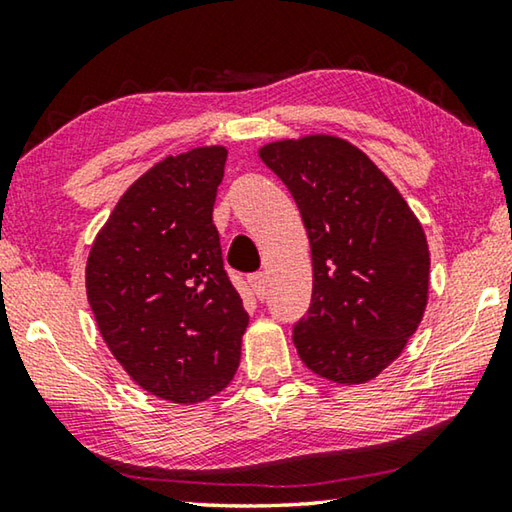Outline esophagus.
Listing matches in <instances>:
<instances>
[{
	"mask_svg": "<svg viewBox=\"0 0 512 512\" xmlns=\"http://www.w3.org/2000/svg\"><path fill=\"white\" fill-rule=\"evenodd\" d=\"M248 282H250V287H253V291L257 293V298H259V300H264V298H266V293H268L266 275H264L262 271H257V273H253V275L248 277Z\"/></svg>",
	"mask_w": 512,
	"mask_h": 512,
	"instance_id": "1",
	"label": "esophagus"
}]
</instances>
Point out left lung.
I'll list each match as a JSON object with an SVG mask.
<instances>
[{
    "instance_id": "8db88e82",
    "label": "left lung",
    "mask_w": 512,
    "mask_h": 512,
    "mask_svg": "<svg viewBox=\"0 0 512 512\" xmlns=\"http://www.w3.org/2000/svg\"><path fill=\"white\" fill-rule=\"evenodd\" d=\"M259 158L305 221L314 284L293 323L302 363L363 384L400 357L429 291V248L411 207L366 153L329 135L266 144Z\"/></svg>"
}]
</instances>
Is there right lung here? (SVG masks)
I'll return each instance as SVG.
<instances>
[{"mask_svg": "<svg viewBox=\"0 0 512 512\" xmlns=\"http://www.w3.org/2000/svg\"><path fill=\"white\" fill-rule=\"evenodd\" d=\"M228 151L169 155L119 198L85 268L115 359L144 391L203 402L235 377L248 314L212 221Z\"/></svg>", "mask_w": 512, "mask_h": 512, "instance_id": "add662e5", "label": "right lung"}]
</instances>
